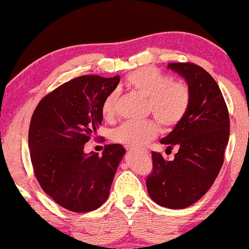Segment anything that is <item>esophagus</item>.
<instances>
[{
	"mask_svg": "<svg viewBox=\"0 0 249 249\" xmlns=\"http://www.w3.org/2000/svg\"><path fill=\"white\" fill-rule=\"evenodd\" d=\"M126 150H127V151H130V152H133V151H134V148H132V147H127ZM146 153H147V152H146Z\"/></svg>",
	"mask_w": 249,
	"mask_h": 249,
	"instance_id": "34e87169",
	"label": "esophagus"
}]
</instances>
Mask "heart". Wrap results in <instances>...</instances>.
Returning <instances> with one entry per match:
<instances>
[{
	"instance_id": "1",
	"label": "heart",
	"mask_w": 249,
	"mask_h": 249,
	"mask_svg": "<svg viewBox=\"0 0 249 249\" xmlns=\"http://www.w3.org/2000/svg\"><path fill=\"white\" fill-rule=\"evenodd\" d=\"M126 84L133 91L147 98V110L153 113L164 127L178 125L190 107V90L185 84L172 82L170 77L154 68H141L130 72ZM119 92L111 91L102 104L104 119L111 121L116 115ZM158 125L152 119L142 122H125L112 131V139L130 147H142L156 138Z\"/></svg>"
}]
</instances>
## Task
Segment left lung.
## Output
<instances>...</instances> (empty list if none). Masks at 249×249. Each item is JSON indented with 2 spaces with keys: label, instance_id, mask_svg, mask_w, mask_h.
I'll use <instances>...</instances> for the list:
<instances>
[{
  "label": "left lung",
  "instance_id": "obj_1",
  "mask_svg": "<svg viewBox=\"0 0 249 249\" xmlns=\"http://www.w3.org/2000/svg\"><path fill=\"white\" fill-rule=\"evenodd\" d=\"M167 68L186 81L190 107L160 141L167 148L179 147L173 160L152 152L146 187L156 204L182 210L202 198L218 177L230 138V116L219 85L206 70L193 63H170Z\"/></svg>",
  "mask_w": 249,
  "mask_h": 249
}]
</instances>
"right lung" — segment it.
Wrapping results in <instances>:
<instances>
[{
    "mask_svg": "<svg viewBox=\"0 0 249 249\" xmlns=\"http://www.w3.org/2000/svg\"><path fill=\"white\" fill-rule=\"evenodd\" d=\"M119 81L118 75L77 77L45 96L34 111L28 142L35 176L43 191L71 212H90L107 201L125 154L119 144L105 146L102 157L84 152L102 125L103 102Z\"/></svg>",
    "mask_w": 249,
    "mask_h": 249,
    "instance_id": "obj_1",
    "label": "right lung"
}]
</instances>
